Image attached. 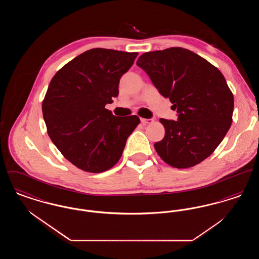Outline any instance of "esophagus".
<instances>
[{"label": "esophagus", "mask_w": 259, "mask_h": 259, "mask_svg": "<svg viewBox=\"0 0 259 259\" xmlns=\"http://www.w3.org/2000/svg\"><path fill=\"white\" fill-rule=\"evenodd\" d=\"M153 120L150 118H141V122L143 124L151 123Z\"/></svg>", "instance_id": "34e87169"}]
</instances>
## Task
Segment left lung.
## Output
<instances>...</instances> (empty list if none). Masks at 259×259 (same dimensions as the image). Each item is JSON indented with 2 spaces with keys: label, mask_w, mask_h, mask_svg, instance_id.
<instances>
[{
  "label": "left lung",
  "mask_w": 259,
  "mask_h": 259,
  "mask_svg": "<svg viewBox=\"0 0 259 259\" xmlns=\"http://www.w3.org/2000/svg\"><path fill=\"white\" fill-rule=\"evenodd\" d=\"M137 65L178 112L177 121L160 119L165 136L154 144L158 155L179 169L209 157L228 132L234 110L233 94L221 71L182 48L146 52Z\"/></svg>",
  "instance_id": "1"
}]
</instances>
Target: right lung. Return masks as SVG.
<instances>
[{
  "label": "right lung",
  "mask_w": 259,
  "mask_h": 259,
  "mask_svg": "<svg viewBox=\"0 0 259 259\" xmlns=\"http://www.w3.org/2000/svg\"><path fill=\"white\" fill-rule=\"evenodd\" d=\"M138 52L87 50L59 70L42 102L52 143L66 159L89 172L111 169L122 155L140 118L114 116L105 107L118 96L121 76Z\"/></svg>",
  "instance_id": "1"
}]
</instances>
